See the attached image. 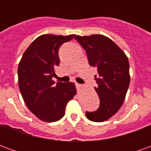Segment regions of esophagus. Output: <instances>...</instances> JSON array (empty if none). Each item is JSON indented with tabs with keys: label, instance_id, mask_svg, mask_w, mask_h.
<instances>
[{
	"label": "esophagus",
	"instance_id": "esophagus-1",
	"mask_svg": "<svg viewBox=\"0 0 151 151\" xmlns=\"http://www.w3.org/2000/svg\"><path fill=\"white\" fill-rule=\"evenodd\" d=\"M75 86H76V87H77L78 89H80L81 87H82V85H81V84H79V83H77V82L75 83Z\"/></svg>",
	"mask_w": 151,
	"mask_h": 151
}]
</instances>
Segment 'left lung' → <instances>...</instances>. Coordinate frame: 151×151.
Segmentation results:
<instances>
[{"label":"left lung","mask_w":151,"mask_h":151,"mask_svg":"<svg viewBox=\"0 0 151 151\" xmlns=\"http://www.w3.org/2000/svg\"><path fill=\"white\" fill-rule=\"evenodd\" d=\"M85 49L90 65L97 69L95 87L99 97V107L86 111V116L95 122L108 120L123 104L130 82L129 63L126 55L109 38L102 35L75 36Z\"/></svg>","instance_id":"1"}]
</instances>
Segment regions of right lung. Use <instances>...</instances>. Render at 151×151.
Returning a JSON list of instances; mask_svg holds the SVG:
<instances>
[{
  "label": "right lung",
  "mask_w": 151,
  "mask_h": 151,
  "mask_svg": "<svg viewBox=\"0 0 151 151\" xmlns=\"http://www.w3.org/2000/svg\"><path fill=\"white\" fill-rule=\"evenodd\" d=\"M75 35H43L25 51L18 68V86L25 104L40 120L54 122L65 112L67 103L76 95L73 82L52 80L59 66V47Z\"/></svg>",
  "instance_id": "1"
}]
</instances>
